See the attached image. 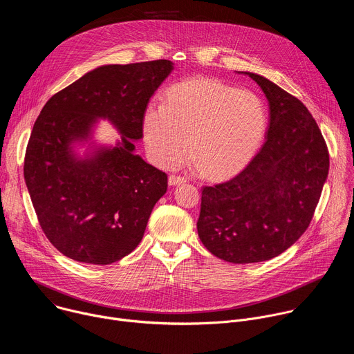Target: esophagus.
<instances>
[{"label": "esophagus", "mask_w": 354, "mask_h": 354, "mask_svg": "<svg viewBox=\"0 0 354 354\" xmlns=\"http://www.w3.org/2000/svg\"><path fill=\"white\" fill-rule=\"evenodd\" d=\"M169 185L175 186V185H180V183H186L187 182V178L185 176H178V175H171L169 179H168Z\"/></svg>", "instance_id": "esophagus-1"}]
</instances>
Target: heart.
Wrapping results in <instances>:
<instances>
[{
  "label": "heart",
  "instance_id": "obj_1",
  "mask_svg": "<svg viewBox=\"0 0 354 354\" xmlns=\"http://www.w3.org/2000/svg\"><path fill=\"white\" fill-rule=\"evenodd\" d=\"M268 127L259 95L212 78L172 85L162 105H149L142 116V138L153 161L162 168L192 157L212 176H227L257 154Z\"/></svg>",
  "mask_w": 354,
  "mask_h": 354
}]
</instances>
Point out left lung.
Masks as SVG:
<instances>
[{"label": "left lung", "mask_w": 354, "mask_h": 354, "mask_svg": "<svg viewBox=\"0 0 354 354\" xmlns=\"http://www.w3.org/2000/svg\"><path fill=\"white\" fill-rule=\"evenodd\" d=\"M269 100L259 153L232 179L203 186L197 232L230 263L269 261L308 228L329 171L325 138L306 105L272 81L245 73Z\"/></svg>", "instance_id": "left-lung-1"}]
</instances>
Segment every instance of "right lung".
<instances>
[{
	"label": "right lung",
	"mask_w": 354,
	"mask_h": 354,
	"mask_svg": "<svg viewBox=\"0 0 354 354\" xmlns=\"http://www.w3.org/2000/svg\"><path fill=\"white\" fill-rule=\"evenodd\" d=\"M169 60L99 67L55 93L36 119L24 176L41 231L62 254L89 265L119 262L137 248L165 172L134 156L149 97L169 75ZM96 117L122 133L113 149L77 160L69 145L86 138Z\"/></svg>",
	"instance_id": "right-lung-1"
}]
</instances>
